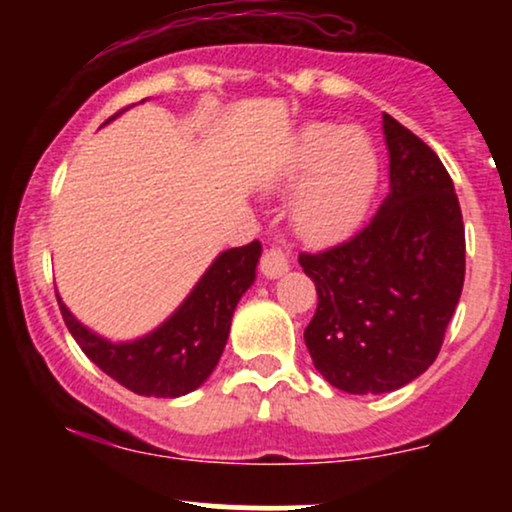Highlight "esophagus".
Returning <instances> with one entry per match:
<instances>
[{
  "instance_id": "obj_1",
  "label": "esophagus",
  "mask_w": 512,
  "mask_h": 512,
  "mask_svg": "<svg viewBox=\"0 0 512 512\" xmlns=\"http://www.w3.org/2000/svg\"><path fill=\"white\" fill-rule=\"evenodd\" d=\"M260 272L267 276V279H279L281 274L289 272V260H286V255L279 248L264 250L260 260Z\"/></svg>"
}]
</instances>
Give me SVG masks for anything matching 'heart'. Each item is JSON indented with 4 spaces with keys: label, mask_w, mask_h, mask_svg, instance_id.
Here are the masks:
<instances>
[{
    "label": "heart",
    "mask_w": 512,
    "mask_h": 512,
    "mask_svg": "<svg viewBox=\"0 0 512 512\" xmlns=\"http://www.w3.org/2000/svg\"><path fill=\"white\" fill-rule=\"evenodd\" d=\"M380 180V154L361 127L310 122L276 170V190L298 187L291 226L310 245L337 243L366 219Z\"/></svg>",
    "instance_id": "b5f03b06"
}]
</instances>
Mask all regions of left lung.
I'll use <instances>...</instances> for the list:
<instances>
[{"instance_id":"8db88e82","label":"left lung","mask_w":512,"mask_h":512,"mask_svg":"<svg viewBox=\"0 0 512 512\" xmlns=\"http://www.w3.org/2000/svg\"><path fill=\"white\" fill-rule=\"evenodd\" d=\"M390 192L361 233L301 255L317 310L305 346L349 395H383L436 361L464 284V223L436 151L383 113Z\"/></svg>"}]
</instances>
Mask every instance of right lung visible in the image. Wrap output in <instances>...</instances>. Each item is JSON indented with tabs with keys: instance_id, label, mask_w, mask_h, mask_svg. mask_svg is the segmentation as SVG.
<instances>
[{
	"instance_id": "obj_1",
	"label": "right lung",
	"mask_w": 512,
	"mask_h": 512,
	"mask_svg": "<svg viewBox=\"0 0 512 512\" xmlns=\"http://www.w3.org/2000/svg\"><path fill=\"white\" fill-rule=\"evenodd\" d=\"M260 255L262 245L257 240L223 250L156 330L129 342H113L88 330L62 303L60 293L57 303L76 344L103 373L137 395L175 399L197 390L214 373L236 305L255 284Z\"/></svg>"
}]
</instances>
